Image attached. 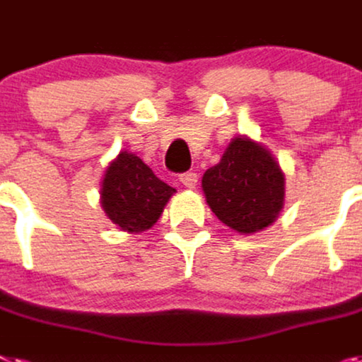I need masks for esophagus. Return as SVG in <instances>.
Here are the masks:
<instances>
[{
    "instance_id": "1",
    "label": "esophagus",
    "mask_w": 362,
    "mask_h": 362,
    "mask_svg": "<svg viewBox=\"0 0 362 362\" xmlns=\"http://www.w3.org/2000/svg\"><path fill=\"white\" fill-rule=\"evenodd\" d=\"M178 180L182 182V186L187 187V189H193V187L197 186V173H182L180 176H178Z\"/></svg>"
}]
</instances>
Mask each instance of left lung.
<instances>
[{
	"mask_svg": "<svg viewBox=\"0 0 362 362\" xmlns=\"http://www.w3.org/2000/svg\"><path fill=\"white\" fill-rule=\"evenodd\" d=\"M285 180L265 147L235 138L221 162L204 173L202 189L211 211L235 232L254 233L276 221Z\"/></svg>",
	"mask_w": 362,
	"mask_h": 362,
	"instance_id": "1",
	"label": "left lung"
}]
</instances>
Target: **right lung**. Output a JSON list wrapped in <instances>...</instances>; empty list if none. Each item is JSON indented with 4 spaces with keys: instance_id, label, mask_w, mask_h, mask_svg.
Instances as JSON below:
<instances>
[{
    "instance_id": "right-lung-1",
    "label": "right lung",
    "mask_w": 362,
    "mask_h": 362,
    "mask_svg": "<svg viewBox=\"0 0 362 362\" xmlns=\"http://www.w3.org/2000/svg\"><path fill=\"white\" fill-rule=\"evenodd\" d=\"M175 193L138 156L121 153L106 169L101 204L112 223L127 232H145Z\"/></svg>"
}]
</instances>
